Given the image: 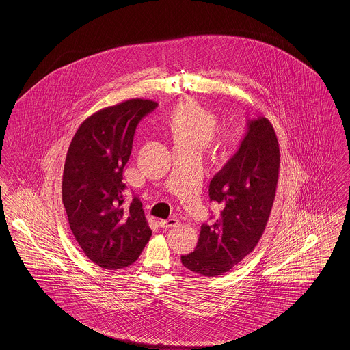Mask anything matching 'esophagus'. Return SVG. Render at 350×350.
<instances>
[{"label": "esophagus", "mask_w": 350, "mask_h": 350, "mask_svg": "<svg viewBox=\"0 0 350 350\" xmlns=\"http://www.w3.org/2000/svg\"><path fill=\"white\" fill-rule=\"evenodd\" d=\"M159 224H160L161 228H172V227H176L178 224V220L176 217H169L167 220H160Z\"/></svg>", "instance_id": "obj_1"}]
</instances>
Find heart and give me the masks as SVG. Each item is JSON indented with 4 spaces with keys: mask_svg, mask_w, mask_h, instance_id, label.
Returning <instances> with one entry per match:
<instances>
[{
    "mask_svg": "<svg viewBox=\"0 0 350 350\" xmlns=\"http://www.w3.org/2000/svg\"><path fill=\"white\" fill-rule=\"evenodd\" d=\"M167 126L174 148L196 150L202 153L211 144L217 133V119L197 100H185L172 110ZM233 146V136H226L220 142L223 150H231Z\"/></svg>",
    "mask_w": 350,
    "mask_h": 350,
    "instance_id": "1",
    "label": "heart"
}]
</instances>
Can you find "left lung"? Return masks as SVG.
<instances>
[{
    "instance_id": "left-lung-1",
    "label": "left lung",
    "mask_w": 350,
    "mask_h": 350,
    "mask_svg": "<svg viewBox=\"0 0 350 350\" xmlns=\"http://www.w3.org/2000/svg\"><path fill=\"white\" fill-rule=\"evenodd\" d=\"M280 144L267 118L248 122L240 148L210 183V200L220 217L202 224L194 252L183 267L204 277L220 275L256 248L265 231L280 174Z\"/></svg>"
}]
</instances>
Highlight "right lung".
Masks as SVG:
<instances>
[{"instance_id":"add662e5","label":"right lung","mask_w":350,"mask_h":350,"mask_svg":"<svg viewBox=\"0 0 350 350\" xmlns=\"http://www.w3.org/2000/svg\"><path fill=\"white\" fill-rule=\"evenodd\" d=\"M156 106L133 98L98 110L68 148L62 189L69 227L85 256L102 269L130 267L152 234L140 200L123 206L122 180L136 126Z\"/></svg>"}]
</instances>
